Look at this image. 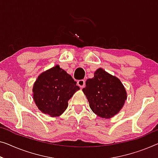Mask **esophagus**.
<instances>
[{"mask_svg":"<svg viewBox=\"0 0 158 158\" xmlns=\"http://www.w3.org/2000/svg\"><path fill=\"white\" fill-rule=\"evenodd\" d=\"M77 84H78L80 87L83 88V87H84V86H85V80L84 79L79 80V81H77Z\"/></svg>","mask_w":158,"mask_h":158,"instance_id":"obj_1","label":"esophagus"}]
</instances>
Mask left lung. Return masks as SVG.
Segmentation results:
<instances>
[{
    "label": "left lung",
    "instance_id": "8db88e82",
    "mask_svg": "<svg viewBox=\"0 0 158 158\" xmlns=\"http://www.w3.org/2000/svg\"><path fill=\"white\" fill-rule=\"evenodd\" d=\"M82 91L92 111L103 118H109L118 113L127 98L121 81L101 68L95 72L92 79L86 80Z\"/></svg>",
    "mask_w": 158,
    "mask_h": 158
}]
</instances>
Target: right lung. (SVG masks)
Masks as SVG:
<instances>
[{"label":"right lung","mask_w":158,"mask_h":158,"mask_svg":"<svg viewBox=\"0 0 158 158\" xmlns=\"http://www.w3.org/2000/svg\"><path fill=\"white\" fill-rule=\"evenodd\" d=\"M79 87L72 77L56 65L40 75L35 82L33 98L40 110L59 116L68 106V101Z\"/></svg>","instance_id":"right-lung-1"}]
</instances>
